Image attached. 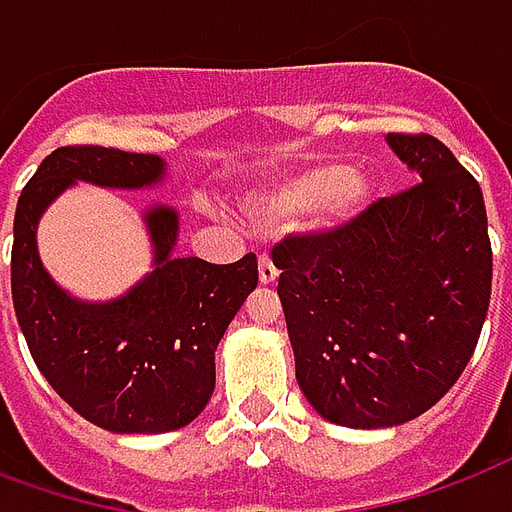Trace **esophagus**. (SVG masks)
Returning <instances> with one entry per match:
<instances>
[{
  "label": "esophagus",
  "instance_id": "34e87169",
  "mask_svg": "<svg viewBox=\"0 0 512 512\" xmlns=\"http://www.w3.org/2000/svg\"><path fill=\"white\" fill-rule=\"evenodd\" d=\"M278 281V267L272 264L270 256H261L259 259V283L261 286H272Z\"/></svg>",
  "mask_w": 512,
  "mask_h": 512
}]
</instances>
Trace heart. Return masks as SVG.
Here are the masks:
<instances>
[{"mask_svg": "<svg viewBox=\"0 0 512 512\" xmlns=\"http://www.w3.org/2000/svg\"><path fill=\"white\" fill-rule=\"evenodd\" d=\"M379 201V182L354 171L352 163L316 160L297 171L267 179L245 201L261 226H286L319 212L324 231H341L363 220Z\"/></svg>", "mask_w": 512, "mask_h": 512, "instance_id": "heart-1", "label": "heart"}]
</instances>
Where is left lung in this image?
Segmentation results:
<instances>
[{
  "instance_id": "obj_1",
  "label": "left lung",
  "mask_w": 512,
  "mask_h": 512,
  "mask_svg": "<svg viewBox=\"0 0 512 512\" xmlns=\"http://www.w3.org/2000/svg\"><path fill=\"white\" fill-rule=\"evenodd\" d=\"M384 141L420 185L346 229L292 237L272 253L305 401L363 431L409 423L453 387L491 300L475 177L434 136Z\"/></svg>"
}]
</instances>
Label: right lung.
<instances>
[{"mask_svg": "<svg viewBox=\"0 0 512 512\" xmlns=\"http://www.w3.org/2000/svg\"><path fill=\"white\" fill-rule=\"evenodd\" d=\"M169 163L108 147H59L26 182L13 220V305L40 374L84 420L114 434H169L193 423L215 390V352L256 289V256L234 264L177 259L179 212L147 201L152 270L111 300L54 281L37 251L40 218L65 190L166 185Z\"/></svg>", "mask_w": 512, "mask_h": 512, "instance_id": "1", "label": "right lung"}]
</instances>
